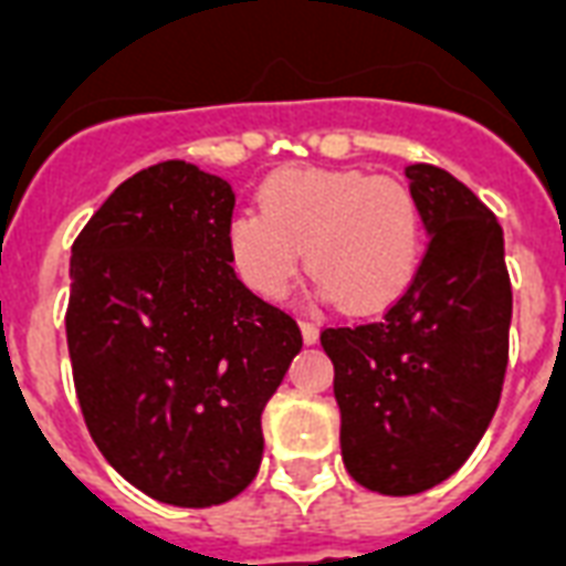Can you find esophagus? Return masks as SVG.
Returning a JSON list of instances; mask_svg holds the SVG:
<instances>
[{"instance_id": "1", "label": "esophagus", "mask_w": 566, "mask_h": 566, "mask_svg": "<svg viewBox=\"0 0 566 566\" xmlns=\"http://www.w3.org/2000/svg\"><path fill=\"white\" fill-rule=\"evenodd\" d=\"M302 326V337H305V344H317L319 337V326L314 319H300Z\"/></svg>"}]
</instances>
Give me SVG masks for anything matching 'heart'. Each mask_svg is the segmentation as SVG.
Instances as JSON below:
<instances>
[{
	"label": "heart",
	"instance_id": "obj_1",
	"mask_svg": "<svg viewBox=\"0 0 566 566\" xmlns=\"http://www.w3.org/2000/svg\"><path fill=\"white\" fill-rule=\"evenodd\" d=\"M355 314L394 305L420 270L422 213L408 185L355 167H282L258 188V211L226 226L231 270L279 300L302 264Z\"/></svg>",
	"mask_w": 566,
	"mask_h": 566
}]
</instances>
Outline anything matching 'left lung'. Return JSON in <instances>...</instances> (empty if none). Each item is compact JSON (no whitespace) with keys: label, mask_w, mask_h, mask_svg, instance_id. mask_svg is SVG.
Returning a JSON list of instances; mask_svg holds the SVG:
<instances>
[{"label":"left lung","mask_w":566,"mask_h":566,"mask_svg":"<svg viewBox=\"0 0 566 566\" xmlns=\"http://www.w3.org/2000/svg\"><path fill=\"white\" fill-rule=\"evenodd\" d=\"M429 247L378 319L319 332L355 482L411 496L464 464L500 405L511 279L491 208L434 164L405 167Z\"/></svg>","instance_id":"left-lung-1"}]
</instances>
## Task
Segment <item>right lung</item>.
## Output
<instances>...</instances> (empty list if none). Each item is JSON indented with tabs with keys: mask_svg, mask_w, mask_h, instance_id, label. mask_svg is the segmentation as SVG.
Wrapping results in <instances>:
<instances>
[{
	"mask_svg": "<svg viewBox=\"0 0 566 566\" xmlns=\"http://www.w3.org/2000/svg\"><path fill=\"white\" fill-rule=\"evenodd\" d=\"M229 181L188 161L135 172L78 231L66 346L93 443L137 491L208 509L264 452L261 411L302 332L231 270Z\"/></svg>",
	"mask_w": 566,
	"mask_h": 566,
	"instance_id": "obj_1",
	"label": "right lung"
}]
</instances>
